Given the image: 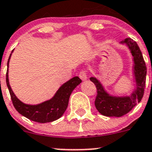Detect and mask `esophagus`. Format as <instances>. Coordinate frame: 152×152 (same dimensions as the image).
Instances as JSON below:
<instances>
[{"label":"esophagus","instance_id":"obj_1","mask_svg":"<svg viewBox=\"0 0 152 152\" xmlns=\"http://www.w3.org/2000/svg\"><path fill=\"white\" fill-rule=\"evenodd\" d=\"M79 78H80L82 81L86 80V79H88L86 71H85V70H82V71H81L80 73H79Z\"/></svg>","mask_w":152,"mask_h":152}]
</instances>
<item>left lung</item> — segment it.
I'll return each instance as SVG.
<instances>
[{
	"label": "left lung",
	"mask_w": 152,
	"mask_h": 152,
	"mask_svg": "<svg viewBox=\"0 0 152 152\" xmlns=\"http://www.w3.org/2000/svg\"><path fill=\"white\" fill-rule=\"evenodd\" d=\"M128 47L133 57V75L135 88L129 96H113L107 92L102 84L96 77L90 80L96 87L97 96L95 106L97 110L105 117H120L129 113L137 103L140 102L144 94L146 79V66L140 48L136 42L126 38L120 42Z\"/></svg>",
	"instance_id": "obj_1"
}]
</instances>
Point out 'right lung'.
Here are the masks:
<instances>
[{"label":"right lung","mask_w":152,"mask_h":152,"mask_svg":"<svg viewBox=\"0 0 152 152\" xmlns=\"http://www.w3.org/2000/svg\"><path fill=\"white\" fill-rule=\"evenodd\" d=\"M13 50L12 51L9 57L7 62L8 68L10 57ZM6 81L13 105L16 110L29 120L40 123H50L59 119L67 109L71 93L77 87V85L82 82V80L78 76H75L63 84L50 99L43 102L40 104H29L22 102L13 93L9 82L8 70L7 72Z\"/></svg>","instance_id":"1"}]
</instances>
